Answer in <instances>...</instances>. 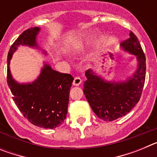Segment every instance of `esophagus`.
I'll return each mask as SVG.
<instances>
[{
	"instance_id": "1",
	"label": "esophagus",
	"mask_w": 157,
	"mask_h": 157,
	"mask_svg": "<svg viewBox=\"0 0 157 157\" xmlns=\"http://www.w3.org/2000/svg\"><path fill=\"white\" fill-rule=\"evenodd\" d=\"M82 82V79L80 78L79 77H78V76H75V77L74 78V80H73V82H72V84L74 86H79L80 84H81Z\"/></svg>"
}]
</instances>
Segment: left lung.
I'll list each match as a JSON object with an SVG mask.
<instances>
[{
    "mask_svg": "<svg viewBox=\"0 0 157 157\" xmlns=\"http://www.w3.org/2000/svg\"><path fill=\"white\" fill-rule=\"evenodd\" d=\"M121 46L137 56L138 68L132 78L109 82L94 75L91 70L85 74L87 79L83 85V93L94 113L105 121H113L127 115L139 101L145 84V56L138 37L130 31V37L122 42Z\"/></svg>",
    "mask_w": 157,
    "mask_h": 157,
    "instance_id": "8db88e82",
    "label": "left lung"
}]
</instances>
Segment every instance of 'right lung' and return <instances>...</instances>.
<instances>
[{"mask_svg":"<svg viewBox=\"0 0 157 157\" xmlns=\"http://www.w3.org/2000/svg\"><path fill=\"white\" fill-rule=\"evenodd\" d=\"M40 29L26 30L11 46L8 54L7 82L18 109L32 124L53 129L66 119L69 93L74 78L54 71L45 64L40 76L32 84H19L12 79L9 63L12 54L19 45L37 46L36 35Z\"/></svg>","mask_w":157,"mask_h":157,"instance_id":"obj_1","label":"right lung"}]
</instances>
